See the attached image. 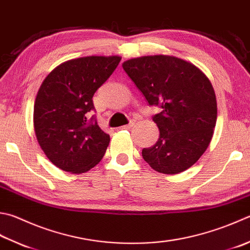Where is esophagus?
<instances>
[{
	"mask_svg": "<svg viewBox=\"0 0 250 250\" xmlns=\"http://www.w3.org/2000/svg\"><path fill=\"white\" fill-rule=\"evenodd\" d=\"M134 124H135V121H130L128 124H127V125H124V126H122L121 128H122V129H128V128H130V127H133V125H134Z\"/></svg>",
	"mask_w": 250,
	"mask_h": 250,
	"instance_id": "obj_1",
	"label": "esophagus"
}]
</instances>
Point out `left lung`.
Segmentation results:
<instances>
[{
  "mask_svg": "<svg viewBox=\"0 0 250 250\" xmlns=\"http://www.w3.org/2000/svg\"><path fill=\"white\" fill-rule=\"evenodd\" d=\"M123 68L146 98L161 112L157 144L143 149V158L155 171L177 174L190 167L206 151L216 122L212 84L194 64L175 56L131 59Z\"/></svg>",
  "mask_w": 250,
  "mask_h": 250,
  "instance_id": "left-lung-1",
  "label": "left lung"
}]
</instances>
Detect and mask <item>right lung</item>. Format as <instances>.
Instances as JSON below:
<instances>
[{
  "instance_id": "obj_1",
  "label": "right lung",
  "mask_w": 250,
  "mask_h": 250,
  "mask_svg": "<svg viewBox=\"0 0 250 250\" xmlns=\"http://www.w3.org/2000/svg\"><path fill=\"white\" fill-rule=\"evenodd\" d=\"M121 62L120 56L70 60L46 76L38 91L34 126L41 149L55 167L84 173L105 153L110 136L97 123L92 97Z\"/></svg>"
}]
</instances>
